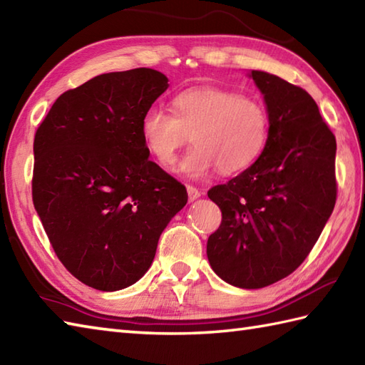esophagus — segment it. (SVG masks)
<instances>
[{"label": "esophagus", "instance_id": "1", "mask_svg": "<svg viewBox=\"0 0 365 365\" xmlns=\"http://www.w3.org/2000/svg\"><path fill=\"white\" fill-rule=\"evenodd\" d=\"M187 191H188V197H190L191 202H192V200H196L197 197H200V191L196 187H192V185H188Z\"/></svg>", "mask_w": 365, "mask_h": 365}]
</instances>
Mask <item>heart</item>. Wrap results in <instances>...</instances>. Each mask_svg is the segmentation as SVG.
I'll list each match as a JSON object with an SVG mask.
<instances>
[{
  "label": "heart",
  "instance_id": "obj_1",
  "mask_svg": "<svg viewBox=\"0 0 365 365\" xmlns=\"http://www.w3.org/2000/svg\"><path fill=\"white\" fill-rule=\"evenodd\" d=\"M174 113L152 106L141 119V136L152 157L163 166L174 165L177 153L196 145L182 161L190 177L215 168L235 174L254 165L269 138V115L259 100L220 88H192L174 98Z\"/></svg>",
  "mask_w": 365,
  "mask_h": 365
}]
</instances>
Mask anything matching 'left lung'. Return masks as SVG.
<instances>
[{
	"label": "left lung",
	"mask_w": 365,
	"mask_h": 365,
	"mask_svg": "<svg viewBox=\"0 0 365 365\" xmlns=\"http://www.w3.org/2000/svg\"><path fill=\"white\" fill-rule=\"evenodd\" d=\"M269 115L257 161L208 190L222 220L208 237L207 257L222 281L262 289L292 274L334 210L336 136L315 100L294 84L252 71Z\"/></svg>",
	"instance_id": "left-lung-1"
}]
</instances>
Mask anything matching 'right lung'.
Returning a JSON list of instances; mask_svg holds the SVG:
<instances>
[{
  "instance_id": "add662e5",
  "label": "right lung",
  "mask_w": 365,
  "mask_h": 365,
  "mask_svg": "<svg viewBox=\"0 0 365 365\" xmlns=\"http://www.w3.org/2000/svg\"><path fill=\"white\" fill-rule=\"evenodd\" d=\"M168 86L145 67L98 75L59 96L36 131L34 208L61 263L92 289L141 279L188 200L141 136L144 113Z\"/></svg>"
}]
</instances>
